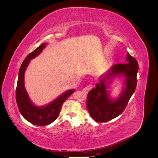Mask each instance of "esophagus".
Segmentation results:
<instances>
[{
    "mask_svg": "<svg viewBox=\"0 0 158 158\" xmlns=\"http://www.w3.org/2000/svg\"><path fill=\"white\" fill-rule=\"evenodd\" d=\"M92 88V85H88L87 86H85L84 89H83V92L85 93H88L89 91Z\"/></svg>",
    "mask_w": 158,
    "mask_h": 158,
    "instance_id": "1",
    "label": "esophagus"
}]
</instances>
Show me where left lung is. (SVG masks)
I'll return each instance as SVG.
<instances>
[{
	"label": "left lung",
	"instance_id": "obj_1",
	"mask_svg": "<svg viewBox=\"0 0 158 158\" xmlns=\"http://www.w3.org/2000/svg\"><path fill=\"white\" fill-rule=\"evenodd\" d=\"M138 69L136 60L128 53L127 63L113 65L106 74L100 77L99 83H98L95 88L91 89L88 94L87 107L90 116L95 121H109L124 111L136 87ZM114 75L125 76L126 88L119 98L112 101L106 92L108 84L106 83L111 76Z\"/></svg>",
	"mask_w": 158,
	"mask_h": 158
}]
</instances>
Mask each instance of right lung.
<instances>
[{
  "label": "right lung",
  "instance_id": "1",
  "mask_svg": "<svg viewBox=\"0 0 158 158\" xmlns=\"http://www.w3.org/2000/svg\"><path fill=\"white\" fill-rule=\"evenodd\" d=\"M47 45V44H42L30 52L23 61L19 70L16 89V100L19 111L28 122L37 126L48 125L55 121L59 115L63 103L74 92V89L69 90L55 101L42 107H37L31 102L24 87V73L30 60L39 55Z\"/></svg>",
  "mask_w": 158,
  "mask_h": 158
}]
</instances>
